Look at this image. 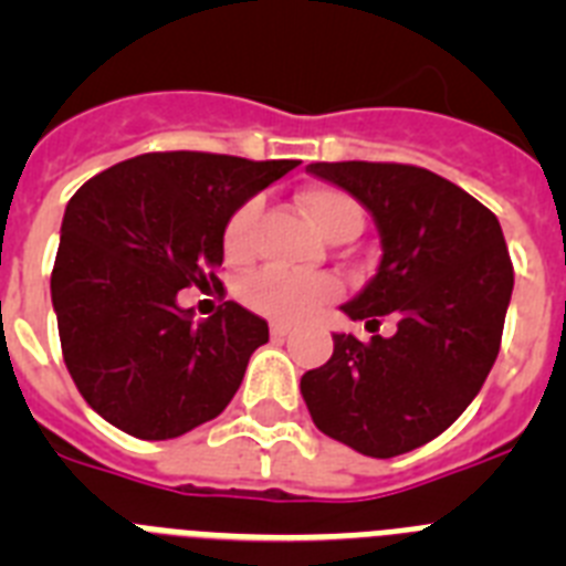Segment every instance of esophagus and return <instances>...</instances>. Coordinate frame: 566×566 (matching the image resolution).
<instances>
[{
	"instance_id": "1",
	"label": "esophagus",
	"mask_w": 566,
	"mask_h": 566,
	"mask_svg": "<svg viewBox=\"0 0 566 566\" xmlns=\"http://www.w3.org/2000/svg\"><path fill=\"white\" fill-rule=\"evenodd\" d=\"M289 334H292V326H289V323H277V319H274V323H272V337L274 339H286Z\"/></svg>"
}]
</instances>
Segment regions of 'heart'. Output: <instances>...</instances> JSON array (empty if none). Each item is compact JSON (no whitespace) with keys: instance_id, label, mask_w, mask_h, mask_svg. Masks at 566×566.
<instances>
[{"instance_id":"heart-1","label":"heart","mask_w":566,"mask_h":566,"mask_svg":"<svg viewBox=\"0 0 566 566\" xmlns=\"http://www.w3.org/2000/svg\"><path fill=\"white\" fill-rule=\"evenodd\" d=\"M300 207L308 221L326 234L328 240H348L363 229V207L352 195L334 187H308L297 195ZM260 201L240 203L223 229V252L229 260L240 263L252 254L254 221H258ZM337 294V280L328 274H294L283 269H263L240 286V297L258 312L277 319H300L323 306Z\"/></svg>"}]
</instances>
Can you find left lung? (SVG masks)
<instances>
[{
	"instance_id": "left-lung-1",
	"label": "left lung",
	"mask_w": 566,
	"mask_h": 566,
	"mask_svg": "<svg viewBox=\"0 0 566 566\" xmlns=\"http://www.w3.org/2000/svg\"><path fill=\"white\" fill-rule=\"evenodd\" d=\"M377 223L382 260L343 312L365 326L394 314L397 334H334L326 365L300 394L326 437L374 459L437 439L473 402L502 345L513 263L496 214L411 164H308Z\"/></svg>"
}]
</instances>
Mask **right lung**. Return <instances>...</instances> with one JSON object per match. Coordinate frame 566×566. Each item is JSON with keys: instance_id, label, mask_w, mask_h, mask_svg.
<instances>
[{"instance_id": "right-lung-1", "label": "right lung", "mask_w": 566, "mask_h": 566, "mask_svg": "<svg viewBox=\"0 0 566 566\" xmlns=\"http://www.w3.org/2000/svg\"><path fill=\"white\" fill-rule=\"evenodd\" d=\"M297 161L147 153L90 178L64 209L50 274L64 365L98 417L138 439H175L232 402L266 319L227 300L207 319L178 306L221 289L223 229Z\"/></svg>"}]
</instances>
